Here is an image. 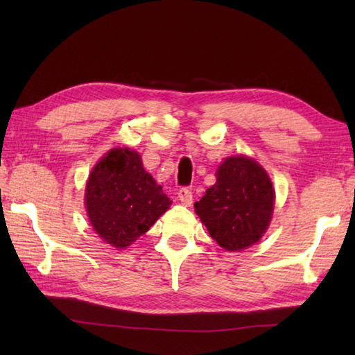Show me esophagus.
<instances>
[{
	"label": "esophagus",
	"mask_w": 355,
	"mask_h": 355,
	"mask_svg": "<svg viewBox=\"0 0 355 355\" xmlns=\"http://www.w3.org/2000/svg\"><path fill=\"white\" fill-rule=\"evenodd\" d=\"M178 200L182 201V205L191 206L192 205V191L187 189V187H183V189H180L178 191Z\"/></svg>",
	"instance_id": "obj_1"
}]
</instances>
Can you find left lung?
<instances>
[{
	"mask_svg": "<svg viewBox=\"0 0 355 355\" xmlns=\"http://www.w3.org/2000/svg\"><path fill=\"white\" fill-rule=\"evenodd\" d=\"M193 207L218 245L241 252L267 232L275 189L266 169L253 158L227 157L216 171V183Z\"/></svg>",
	"mask_w": 355,
	"mask_h": 355,
	"instance_id": "1",
	"label": "left lung"
}]
</instances>
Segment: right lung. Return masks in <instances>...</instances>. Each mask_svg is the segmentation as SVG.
<instances>
[{
	"mask_svg": "<svg viewBox=\"0 0 355 355\" xmlns=\"http://www.w3.org/2000/svg\"><path fill=\"white\" fill-rule=\"evenodd\" d=\"M172 205L162 186L141 164L139 153L114 148L89 173L85 187L87 214L105 243L131 245Z\"/></svg>",
	"mask_w": 355,
	"mask_h": 355,
	"instance_id": "1",
	"label": "right lung"
}]
</instances>
